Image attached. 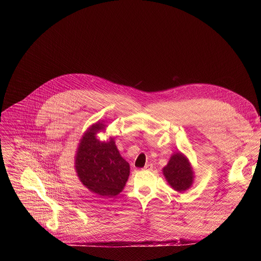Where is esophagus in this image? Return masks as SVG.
<instances>
[{"mask_svg": "<svg viewBox=\"0 0 261 261\" xmlns=\"http://www.w3.org/2000/svg\"><path fill=\"white\" fill-rule=\"evenodd\" d=\"M144 169L145 170H151L152 169V164H149V163L146 164V166L144 167Z\"/></svg>", "mask_w": 261, "mask_h": 261, "instance_id": "obj_1", "label": "esophagus"}]
</instances>
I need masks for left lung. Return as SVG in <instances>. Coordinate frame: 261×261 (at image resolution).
<instances>
[{
	"label": "left lung",
	"mask_w": 261,
	"mask_h": 261,
	"mask_svg": "<svg viewBox=\"0 0 261 261\" xmlns=\"http://www.w3.org/2000/svg\"><path fill=\"white\" fill-rule=\"evenodd\" d=\"M163 173L168 184L176 191L182 193L194 183V170L188 159L181 152L171 155L167 165L163 168Z\"/></svg>",
	"instance_id": "left-lung-1"
}]
</instances>
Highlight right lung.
<instances>
[{
  "label": "right lung",
  "instance_id": "add662e5",
  "mask_svg": "<svg viewBox=\"0 0 261 261\" xmlns=\"http://www.w3.org/2000/svg\"><path fill=\"white\" fill-rule=\"evenodd\" d=\"M103 129L105 125L98 121L82 135L75 156V169L80 182L90 191L112 198L125 187L130 165L121 158L114 139L101 142L96 138Z\"/></svg>",
  "mask_w": 261,
  "mask_h": 261
}]
</instances>
